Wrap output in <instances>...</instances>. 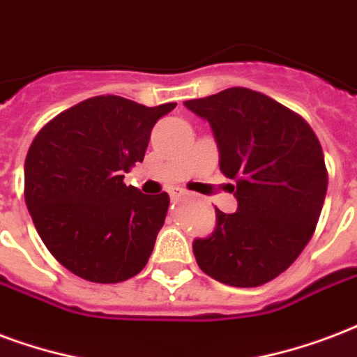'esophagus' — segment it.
Instances as JSON below:
<instances>
[{
  "instance_id": "1",
  "label": "esophagus",
  "mask_w": 357,
  "mask_h": 357,
  "mask_svg": "<svg viewBox=\"0 0 357 357\" xmlns=\"http://www.w3.org/2000/svg\"><path fill=\"white\" fill-rule=\"evenodd\" d=\"M168 195H170V198H172V200H181V198H183L185 195H187V192H185L183 189H179V187H176V189L168 190Z\"/></svg>"
}]
</instances>
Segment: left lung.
Segmentation results:
<instances>
[{"mask_svg": "<svg viewBox=\"0 0 357 357\" xmlns=\"http://www.w3.org/2000/svg\"><path fill=\"white\" fill-rule=\"evenodd\" d=\"M185 106L206 119L219 167L236 179V213L215 208L217 225L192 241L204 273L251 288L281 275L305 249L328 190L322 146L305 119L247 88H230Z\"/></svg>", "mask_w": 357, "mask_h": 357, "instance_id": "obj_1", "label": "left lung"}]
</instances>
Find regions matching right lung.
<instances>
[{
    "label": "right lung",
    "instance_id": "obj_1",
    "mask_svg": "<svg viewBox=\"0 0 357 357\" xmlns=\"http://www.w3.org/2000/svg\"><path fill=\"white\" fill-rule=\"evenodd\" d=\"M174 108L100 95L35 136L24 165L26 206L46 249L75 275L121 282L148 264L170 198L127 187L123 174L142 162L153 125Z\"/></svg>",
    "mask_w": 357,
    "mask_h": 357
}]
</instances>
